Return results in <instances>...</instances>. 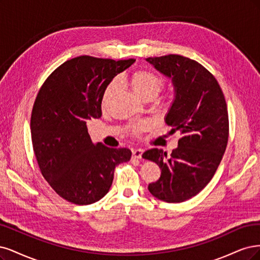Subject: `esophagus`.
<instances>
[{
	"label": "esophagus",
	"instance_id": "esophagus-1",
	"mask_svg": "<svg viewBox=\"0 0 260 260\" xmlns=\"http://www.w3.org/2000/svg\"><path fill=\"white\" fill-rule=\"evenodd\" d=\"M144 151H145V150L141 149V148H139V149H134L133 151H132V155H133L134 158H141L142 153H144Z\"/></svg>",
	"mask_w": 260,
	"mask_h": 260
}]
</instances>
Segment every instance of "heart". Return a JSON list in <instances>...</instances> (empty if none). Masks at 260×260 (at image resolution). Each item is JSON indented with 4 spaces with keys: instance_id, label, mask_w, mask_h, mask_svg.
Returning <instances> with one entry per match:
<instances>
[{
    "instance_id": "heart-1",
    "label": "heart",
    "mask_w": 260,
    "mask_h": 260,
    "mask_svg": "<svg viewBox=\"0 0 260 260\" xmlns=\"http://www.w3.org/2000/svg\"><path fill=\"white\" fill-rule=\"evenodd\" d=\"M128 80L134 93L144 100L153 99L163 89L165 85V82L162 78L157 77V75L146 70H137L135 72H133L129 75ZM118 85H119L118 80H112L107 85L104 91L103 99H102L103 107L107 106V104L109 103V100H110L111 96L113 95ZM147 128H148V124L145 122H140V123L128 125L126 127V132L131 136L138 137L140 134L142 132H145Z\"/></svg>"
}]
</instances>
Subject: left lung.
<instances>
[{
  "label": "left lung",
  "mask_w": 260,
  "mask_h": 260,
  "mask_svg": "<svg viewBox=\"0 0 260 260\" xmlns=\"http://www.w3.org/2000/svg\"><path fill=\"white\" fill-rule=\"evenodd\" d=\"M146 60L173 80L176 96L165 122L181 135L170 156L156 148L142 154L161 169L148 189L167 203H180L203 190L218 169L229 136L227 104L214 75L198 61L180 55Z\"/></svg>",
  "instance_id": "1"
}]
</instances>
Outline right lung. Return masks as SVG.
I'll list each match as a JSON object with an SVG mask.
<instances>
[{"instance_id":"add662e5","label":"right lung","mask_w":260,"mask_h":260,"mask_svg":"<svg viewBox=\"0 0 260 260\" xmlns=\"http://www.w3.org/2000/svg\"><path fill=\"white\" fill-rule=\"evenodd\" d=\"M134 62L75 57L49 74L39 90L31 113L33 151L48 185L68 202H97L110 189L115 167L131 160L126 148L94 145L86 121L102 116L107 85Z\"/></svg>"}]
</instances>
